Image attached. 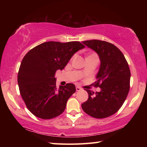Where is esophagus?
<instances>
[{
    "mask_svg": "<svg viewBox=\"0 0 147 147\" xmlns=\"http://www.w3.org/2000/svg\"><path fill=\"white\" fill-rule=\"evenodd\" d=\"M76 91H79L82 90V88H80L79 86H76Z\"/></svg>",
    "mask_w": 147,
    "mask_h": 147,
    "instance_id": "1",
    "label": "esophagus"
}]
</instances>
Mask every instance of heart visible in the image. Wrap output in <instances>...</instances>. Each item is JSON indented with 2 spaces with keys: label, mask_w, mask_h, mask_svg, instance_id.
<instances>
[{
  "label": "heart",
  "mask_w": 147,
  "mask_h": 147,
  "mask_svg": "<svg viewBox=\"0 0 147 147\" xmlns=\"http://www.w3.org/2000/svg\"><path fill=\"white\" fill-rule=\"evenodd\" d=\"M94 55H96V54H90V55H89V56H94Z\"/></svg>",
  "instance_id": "1"
}]
</instances>
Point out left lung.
I'll use <instances>...</instances> for the list:
<instances>
[{"instance_id": "left-lung-1", "label": "left lung", "mask_w": 147, "mask_h": 147, "mask_svg": "<svg viewBox=\"0 0 147 147\" xmlns=\"http://www.w3.org/2000/svg\"><path fill=\"white\" fill-rule=\"evenodd\" d=\"M82 43L98 54L100 67L94 87L100 92L86 89L88 100L82 108L88 115L96 119L108 117L115 113L125 101L130 90V71L122 52L113 44L105 41L88 40Z\"/></svg>"}]
</instances>
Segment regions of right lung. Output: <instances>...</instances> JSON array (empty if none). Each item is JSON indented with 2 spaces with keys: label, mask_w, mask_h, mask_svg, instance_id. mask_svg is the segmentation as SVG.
I'll list each match as a JSON object with an SVG mask.
<instances>
[{
  "label": "right lung",
  "mask_w": 147,
  "mask_h": 147,
  "mask_svg": "<svg viewBox=\"0 0 147 147\" xmlns=\"http://www.w3.org/2000/svg\"><path fill=\"white\" fill-rule=\"evenodd\" d=\"M84 47L78 41L45 42L24 56L17 81L26 108L35 116L51 119L63 112L76 88L71 83L57 88L56 72L62 70L73 54Z\"/></svg>",
  "instance_id": "1"
}]
</instances>
